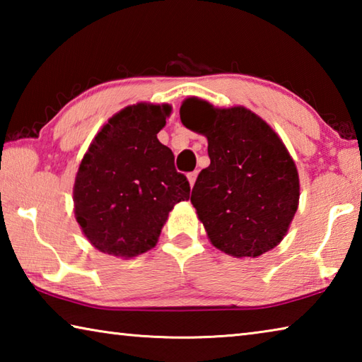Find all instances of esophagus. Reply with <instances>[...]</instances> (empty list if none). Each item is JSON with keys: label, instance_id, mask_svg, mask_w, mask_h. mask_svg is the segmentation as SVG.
Returning a JSON list of instances; mask_svg holds the SVG:
<instances>
[{"label": "esophagus", "instance_id": "34e87169", "mask_svg": "<svg viewBox=\"0 0 362 362\" xmlns=\"http://www.w3.org/2000/svg\"><path fill=\"white\" fill-rule=\"evenodd\" d=\"M196 177H198V173H189V174H187V179H188V182H189V187H193L194 185V182H196Z\"/></svg>", "mask_w": 362, "mask_h": 362}]
</instances>
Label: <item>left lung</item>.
Segmentation results:
<instances>
[{
	"instance_id": "8db88e82",
	"label": "left lung",
	"mask_w": 362,
	"mask_h": 362,
	"mask_svg": "<svg viewBox=\"0 0 362 362\" xmlns=\"http://www.w3.org/2000/svg\"><path fill=\"white\" fill-rule=\"evenodd\" d=\"M180 119L207 139L211 164L194 182L192 204L212 246L236 259L276 247L300 198L297 166L283 140L241 105L218 108L188 97Z\"/></svg>"
}]
</instances>
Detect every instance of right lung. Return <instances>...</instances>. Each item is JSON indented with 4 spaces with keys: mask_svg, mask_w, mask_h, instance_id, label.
Listing matches in <instances>:
<instances>
[{
    "mask_svg": "<svg viewBox=\"0 0 362 362\" xmlns=\"http://www.w3.org/2000/svg\"><path fill=\"white\" fill-rule=\"evenodd\" d=\"M173 112L139 102L115 113L79 163L73 185L75 217L100 252L132 259L156 246L169 212L188 201L189 183L156 134Z\"/></svg>",
    "mask_w": 362,
    "mask_h": 362,
    "instance_id": "obj_1",
    "label": "right lung"
}]
</instances>
